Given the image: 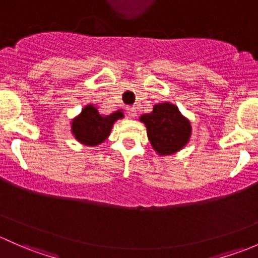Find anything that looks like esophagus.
Returning <instances> with one entry per match:
<instances>
[{"mask_svg":"<svg viewBox=\"0 0 258 258\" xmlns=\"http://www.w3.org/2000/svg\"><path fill=\"white\" fill-rule=\"evenodd\" d=\"M126 111H128L130 118H135V116H137V114H138L137 107H135V105H130V107L126 108Z\"/></svg>","mask_w":258,"mask_h":258,"instance_id":"1","label":"esophagus"}]
</instances>
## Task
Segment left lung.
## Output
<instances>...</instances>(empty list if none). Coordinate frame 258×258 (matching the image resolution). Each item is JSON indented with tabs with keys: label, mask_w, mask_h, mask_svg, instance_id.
<instances>
[{
	"label": "left lung",
	"mask_w": 258,
	"mask_h": 258,
	"mask_svg": "<svg viewBox=\"0 0 258 258\" xmlns=\"http://www.w3.org/2000/svg\"><path fill=\"white\" fill-rule=\"evenodd\" d=\"M140 120L147 125L150 144L160 155L176 153L188 142L190 121L170 103L155 105L151 114H145Z\"/></svg>",
	"instance_id": "1"
}]
</instances>
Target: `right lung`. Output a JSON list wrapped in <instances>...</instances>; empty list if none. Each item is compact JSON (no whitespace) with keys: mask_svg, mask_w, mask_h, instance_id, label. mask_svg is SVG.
Returning <instances> with one entry per match:
<instances>
[{"mask_svg":"<svg viewBox=\"0 0 258 258\" xmlns=\"http://www.w3.org/2000/svg\"><path fill=\"white\" fill-rule=\"evenodd\" d=\"M119 118H123L120 110L110 115H100L93 105H87L81 115L72 121V132L78 142L94 147L109 137L114 121Z\"/></svg>","mask_w":258,"mask_h":258,"instance_id":"right-lung-1","label":"right lung"}]
</instances>
